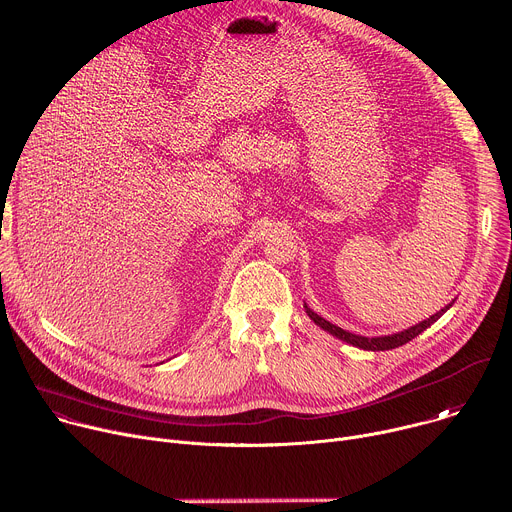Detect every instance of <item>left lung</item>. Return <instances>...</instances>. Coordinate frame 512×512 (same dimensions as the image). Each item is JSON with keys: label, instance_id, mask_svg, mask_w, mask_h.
I'll return each instance as SVG.
<instances>
[{"label": "left lung", "instance_id": "obj_1", "mask_svg": "<svg viewBox=\"0 0 512 512\" xmlns=\"http://www.w3.org/2000/svg\"><path fill=\"white\" fill-rule=\"evenodd\" d=\"M452 302H454V300H452ZM452 302H450L448 306H444V309L438 311L436 315H432L430 319H426V321H422V323H418V325H414V327H410V329H405V331H401V333H393V335H385V337H361V335H353V333L343 331L341 327H337V325L325 321V319L319 317L315 311H311L306 304H304V311H306V315L311 317V321H315V325H319L323 331L331 333L333 337H337V339H341V341H345V343H349V345H353V347H359V349H365V351H389V349H395V347H401V345H405V343H410L414 337H418L420 333H424L430 325H434V323L450 309Z\"/></svg>", "mask_w": 512, "mask_h": 512}]
</instances>
